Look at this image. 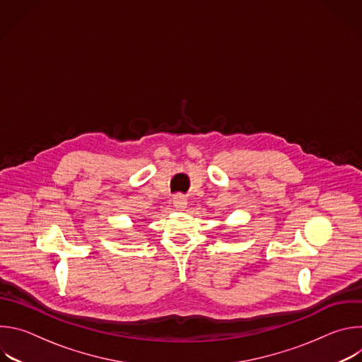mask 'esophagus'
Wrapping results in <instances>:
<instances>
[{"label": "esophagus", "instance_id": "34e87169", "mask_svg": "<svg viewBox=\"0 0 362 362\" xmlns=\"http://www.w3.org/2000/svg\"><path fill=\"white\" fill-rule=\"evenodd\" d=\"M186 203H187V200L183 196L175 197V206H176L177 209H185L186 208Z\"/></svg>", "mask_w": 362, "mask_h": 362}]
</instances>
